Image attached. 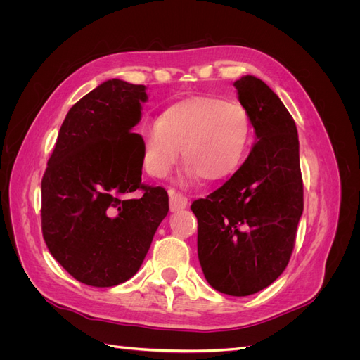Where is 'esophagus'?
Here are the masks:
<instances>
[{"label": "esophagus", "instance_id": "34e87169", "mask_svg": "<svg viewBox=\"0 0 360 360\" xmlns=\"http://www.w3.org/2000/svg\"><path fill=\"white\" fill-rule=\"evenodd\" d=\"M168 195H169V210L171 212H179V210L186 209L188 198L184 197L183 193L174 191V189H169Z\"/></svg>", "mask_w": 360, "mask_h": 360}]
</instances>
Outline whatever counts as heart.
Here are the masks:
<instances>
[{
  "label": "heart",
  "instance_id": "b5f03b06",
  "mask_svg": "<svg viewBox=\"0 0 360 360\" xmlns=\"http://www.w3.org/2000/svg\"><path fill=\"white\" fill-rule=\"evenodd\" d=\"M250 139L245 108L216 97H191L168 106L156 123L141 129L143 162L155 177L176 165L180 150L195 177L222 181L242 165Z\"/></svg>",
  "mask_w": 360,
  "mask_h": 360
}]
</instances>
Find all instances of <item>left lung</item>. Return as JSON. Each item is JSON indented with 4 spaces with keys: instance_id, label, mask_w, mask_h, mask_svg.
Wrapping results in <instances>:
<instances>
[{
    "instance_id": "1",
    "label": "left lung",
    "mask_w": 360,
    "mask_h": 360,
    "mask_svg": "<svg viewBox=\"0 0 360 360\" xmlns=\"http://www.w3.org/2000/svg\"><path fill=\"white\" fill-rule=\"evenodd\" d=\"M254 126L255 143L234 176L193 201L198 258L209 284L249 296L285 270L303 212L299 135L276 93L252 75L234 82Z\"/></svg>"
}]
</instances>
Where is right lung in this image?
Returning <instances> with one entry per match:
<instances>
[{
	"label": "right lung",
	"instance_id": "1",
	"mask_svg": "<svg viewBox=\"0 0 360 360\" xmlns=\"http://www.w3.org/2000/svg\"><path fill=\"white\" fill-rule=\"evenodd\" d=\"M146 85L108 79L64 118L41 179V231L52 257L82 284L132 278L168 214V193L146 186L141 122ZM141 191L139 199H130Z\"/></svg>",
	"mask_w": 360,
	"mask_h": 360
}]
</instances>
